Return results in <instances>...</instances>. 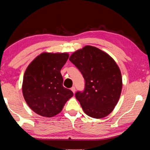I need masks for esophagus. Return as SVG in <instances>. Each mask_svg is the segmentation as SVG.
Here are the masks:
<instances>
[{
  "mask_svg": "<svg viewBox=\"0 0 150 150\" xmlns=\"http://www.w3.org/2000/svg\"><path fill=\"white\" fill-rule=\"evenodd\" d=\"M71 90L73 91V93H75V87H72L71 88Z\"/></svg>",
  "mask_w": 150,
  "mask_h": 150,
  "instance_id": "34e87169",
  "label": "esophagus"
}]
</instances>
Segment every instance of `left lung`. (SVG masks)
<instances>
[{
    "mask_svg": "<svg viewBox=\"0 0 150 150\" xmlns=\"http://www.w3.org/2000/svg\"><path fill=\"white\" fill-rule=\"evenodd\" d=\"M82 73L84 91L75 97L86 115L95 118L108 115L120 98L122 80L120 70L112 58L95 47L87 45L69 57Z\"/></svg>",
    "mask_w": 150,
    "mask_h": 150,
    "instance_id": "8db88e82",
    "label": "left lung"
}]
</instances>
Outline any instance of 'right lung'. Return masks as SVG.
<instances>
[{
	"instance_id": "add662e5",
	"label": "right lung",
	"mask_w": 150,
	"mask_h": 150,
	"mask_svg": "<svg viewBox=\"0 0 150 150\" xmlns=\"http://www.w3.org/2000/svg\"><path fill=\"white\" fill-rule=\"evenodd\" d=\"M69 58L67 53H43L36 57L25 71L22 93L32 110L42 116L59 114L73 92L63 87L60 71Z\"/></svg>"
}]
</instances>
